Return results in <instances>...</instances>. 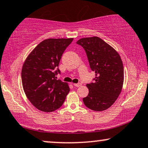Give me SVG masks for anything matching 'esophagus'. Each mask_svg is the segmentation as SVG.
I'll use <instances>...</instances> for the list:
<instances>
[{"instance_id":"1","label":"esophagus","mask_w":148,"mask_h":148,"mask_svg":"<svg viewBox=\"0 0 148 148\" xmlns=\"http://www.w3.org/2000/svg\"><path fill=\"white\" fill-rule=\"evenodd\" d=\"M74 86H75V87H79V86H82V84L80 83H78V84H73Z\"/></svg>"}]
</instances>
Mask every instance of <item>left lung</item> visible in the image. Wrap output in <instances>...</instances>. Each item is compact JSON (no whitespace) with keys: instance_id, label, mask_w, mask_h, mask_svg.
Wrapping results in <instances>:
<instances>
[{"instance_id":"1","label":"left lung","mask_w":148,"mask_h":148,"mask_svg":"<svg viewBox=\"0 0 148 148\" xmlns=\"http://www.w3.org/2000/svg\"><path fill=\"white\" fill-rule=\"evenodd\" d=\"M85 49L90 66L95 71V83L86 84L89 93L83 99L88 108L101 112L115 103L124 83V66L116 49L98 36L77 41Z\"/></svg>"}]
</instances>
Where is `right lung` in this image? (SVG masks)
<instances>
[{"instance_id":"add662e5","label":"right lung","mask_w":148,"mask_h":148,"mask_svg":"<svg viewBox=\"0 0 148 148\" xmlns=\"http://www.w3.org/2000/svg\"><path fill=\"white\" fill-rule=\"evenodd\" d=\"M73 39H47L41 41L24 61L22 69L23 89L30 102L40 111L51 112L62 106L70 88L56 79L60 73L62 53Z\"/></svg>"}]
</instances>
